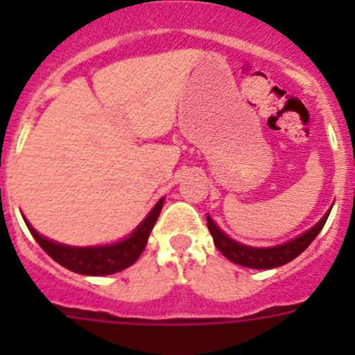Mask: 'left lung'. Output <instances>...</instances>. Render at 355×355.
Segmentation results:
<instances>
[{
	"label": "left lung",
	"instance_id": "obj_1",
	"mask_svg": "<svg viewBox=\"0 0 355 355\" xmlns=\"http://www.w3.org/2000/svg\"><path fill=\"white\" fill-rule=\"evenodd\" d=\"M327 211L324 215V218L311 227L309 231L302 234V236L295 238V240L283 243L279 247H270V249H256V247H247L241 245L238 241L231 240L229 236H225L220 229L213 224V220L208 216V229L213 236V243L229 261L236 263V265L247 266V268H259V270H266V268H275V266L286 265L291 259H295L299 254H302L307 247L311 245V241L318 236V233L322 231V227L325 225L329 218Z\"/></svg>",
	"mask_w": 355,
	"mask_h": 355
}]
</instances>
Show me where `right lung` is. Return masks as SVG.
<instances>
[{"mask_svg": "<svg viewBox=\"0 0 355 355\" xmlns=\"http://www.w3.org/2000/svg\"><path fill=\"white\" fill-rule=\"evenodd\" d=\"M162 208L163 199H159L158 205L146 216V220L135 229V233L130 238L106 247L60 245V243H55V241L48 240V238H42L35 229L28 224V220L24 222H26L28 229H30L31 236L35 238L37 243L44 249V252L51 256L58 265L65 266L67 270L76 272V274L81 275H108L124 270V268L133 265L140 258V254L146 249L149 233L155 227L156 220H158Z\"/></svg>", "mask_w": 355, "mask_h": 355, "instance_id": "1", "label": "right lung"}]
</instances>
